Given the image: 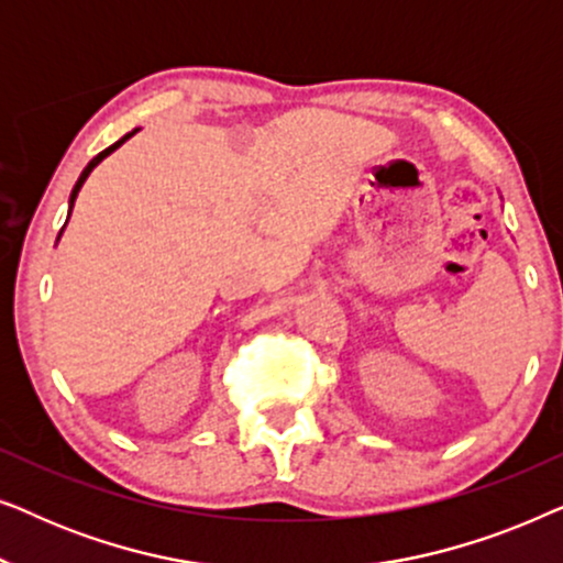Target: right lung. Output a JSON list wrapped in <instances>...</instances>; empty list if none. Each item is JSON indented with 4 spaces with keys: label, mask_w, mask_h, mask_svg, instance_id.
Listing matches in <instances>:
<instances>
[{
    "label": "right lung",
    "mask_w": 563,
    "mask_h": 563,
    "mask_svg": "<svg viewBox=\"0 0 563 563\" xmlns=\"http://www.w3.org/2000/svg\"><path fill=\"white\" fill-rule=\"evenodd\" d=\"M137 130H141V128H135V130H133V133H128V135H122V137H120V141H118V143H112V145H110V148H104V151H102V153H97V156H95V158H91V161H89V164H87V168H84V172H81V176H79V181H76V184H74V189H71V197H68V218H71V210H74V202H76V197H79V189H81V187H84V181H87V176H89V174H91V172H95V168H97V166H99V164H102V161H104V158H107V156H110V153H114V151H118V148H120V145H122V143H125V141H128V137H133V135H135V133H137ZM66 222H68V220H66ZM64 228H66V225H64ZM64 228H60V233H64ZM60 233H58V238H60Z\"/></svg>",
    "instance_id": "1"
}]
</instances>
